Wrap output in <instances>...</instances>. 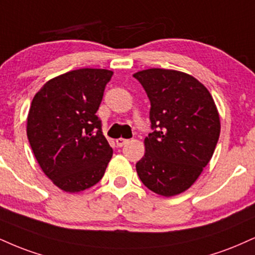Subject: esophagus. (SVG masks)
Listing matches in <instances>:
<instances>
[{
    "label": "esophagus",
    "mask_w": 255,
    "mask_h": 255,
    "mask_svg": "<svg viewBox=\"0 0 255 255\" xmlns=\"http://www.w3.org/2000/svg\"><path fill=\"white\" fill-rule=\"evenodd\" d=\"M127 139H124V137H119V139H116V145L119 147H122L126 145V142H127Z\"/></svg>",
    "instance_id": "obj_1"
}]
</instances>
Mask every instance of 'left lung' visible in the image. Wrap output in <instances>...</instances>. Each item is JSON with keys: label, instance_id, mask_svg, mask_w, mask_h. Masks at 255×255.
Wrapping results in <instances>:
<instances>
[{"label": "left lung", "instance_id": "8db88e82", "mask_svg": "<svg viewBox=\"0 0 255 255\" xmlns=\"http://www.w3.org/2000/svg\"><path fill=\"white\" fill-rule=\"evenodd\" d=\"M151 101L154 131L136 162L143 185L171 197L186 191L203 172L219 141V110L209 90L188 73L147 69L134 73Z\"/></svg>", "mask_w": 255, "mask_h": 255}]
</instances>
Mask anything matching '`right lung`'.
Here are the masks:
<instances>
[{
    "instance_id": "add662e5",
    "label": "right lung",
    "mask_w": 255,
    "mask_h": 255,
    "mask_svg": "<svg viewBox=\"0 0 255 255\" xmlns=\"http://www.w3.org/2000/svg\"><path fill=\"white\" fill-rule=\"evenodd\" d=\"M113 71L79 69L50 79L33 97L27 136L42 172L65 192L102 179L113 157L96 113Z\"/></svg>"
}]
</instances>
